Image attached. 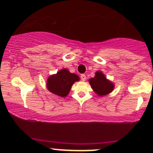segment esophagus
Wrapping results in <instances>:
<instances>
[{
  "instance_id": "1",
  "label": "esophagus",
  "mask_w": 153,
  "mask_h": 153,
  "mask_svg": "<svg viewBox=\"0 0 153 153\" xmlns=\"http://www.w3.org/2000/svg\"><path fill=\"white\" fill-rule=\"evenodd\" d=\"M80 78H81V80H82V81H85V80H86V76H85V75L82 74V75H80Z\"/></svg>"
}]
</instances>
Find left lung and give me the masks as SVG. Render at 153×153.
I'll return each instance as SVG.
<instances>
[{"label":"left lung","mask_w":153,"mask_h":153,"mask_svg":"<svg viewBox=\"0 0 153 153\" xmlns=\"http://www.w3.org/2000/svg\"><path fill=\"white\" fill-rule=\"evenodd\" d=\"M89 83L96 94L100 96L110 94L114 88V84L107 80L102 72L97 71L94 78L89 79Z\"/></svg>","instance_id":"left-lung-1"}]
</instances>
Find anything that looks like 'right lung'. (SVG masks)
<instances>
[{
    "instance_id": "right-lung-1",
    "label": "right lung",
    "mask_w": 153,
    "mask_h": 153,
    "mask_svg": "<svg viewBox=\"0 0 153 153\" xmlns=\"http://www.w3.org/2000/svg\"><path fill=\"white\" fill-rule=\"evenodd\" d=\"M79 80L78 75L70 73L68 69H62L47 78V88L52 94L65 97L69 94L73 84Z\"/></svg>"
}]
</instances>
